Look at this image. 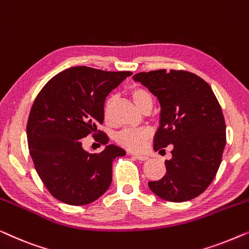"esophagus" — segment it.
Returning a JSON list of instances; mask_svg holds the SVG:
<instances>
[{
    "mask_svg": "<svg viewBox=\"0 0 249 249\" xmlns=\"http://www.w3.org/2000/svg\"><path fill=\"white\" fill-rule=\"evenodd\" d=\"M132 156L134 157L135 159H138V160H141V161H144V160L148 159V157H146V156H144V155H138V153H133Z\"/></svg>",
    "mask_w": 249,
    "mask_h": 249,
    "instance_id": "esophagus-1",
    "label": "esophagus"
}]
</instances>
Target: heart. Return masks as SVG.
I'll return each mask as SVG.
<instances>
[{
    "instance_id": "heart-1",
    "label": "heart",
    "mask_w": 249,
    "mask_h": 249,
    "mask_svg": "<svg viewBox=\"0 0 249 249\" xmlns=\"http://www.w3.org/2000/svg\"><path fill=\"white\" fill-rule=\"evenodd\" d=\"M131 97L134 104L142 111L151 110L153 106V96L148 89L143 87H136L131 90ZM115 97L110 96L106 100L104 106V115L106 121L111 120V111H113ZM151 132L150 129L142 128H125L122 129L115 135V141L123 148L129 150V151H140L144 148L146 141H148Z\"/></svg>"
}]
</instances>
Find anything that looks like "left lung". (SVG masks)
<instances>
[{"instance_id":"obj_1","label":"left lung","mask_w":249,"mask_h":249,"mask_svg":"<svg viewBox=\"0 0 249 249\" xmlns=\"http://www.w3.org/2000/svg\"><path fill=\"white\" fill-rule=\"evenodd\" d=\"M133 79L160 103L153 149L174 146L173 158L164 161L166 174L149 181L150 190L169 202L190 201L210 186L222 161L227 138L221 106L209 83L184 70L142 72Z\"/></svg>"}]
</instances>
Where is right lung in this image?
Segmentation results:
<instances>
[{
  "label": "right lung",
  "mask_w": 249,
  "mask_h": 249,
  "mask_svg": "<svg viewBox=\"0 0 249 249\" xmlns=\"http://www.w3.org/2000/svg\"><path fill=\"white\" fill-rule=\"evenodd\" d=\"M129 75L74 66L53 76L37 94L27 123L28 148L38 176L58 201L86 205L109 188L111 164L125 150L109 144L92 155L81 142L92 134L107 144V134L97 128L104 123L105 100Z\"/></svg>",
  "instance_id": "right-lung-1"
}]
</instances>
